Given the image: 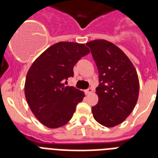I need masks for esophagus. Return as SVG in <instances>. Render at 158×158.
I'll list each match as a JSON object with an SVG mask.
<instances>
[{
	"instance_id": "obj_1",
	"label": "esophagus",
	"mask_w": 158,
	"mask_h": 158,
	"mask_svg": "<svg viewBox=\"0 0 158 158\" xmlns=\"http://www.w3.org/2000/svg\"><path fill=\"white\" fill-rule=\"evenodd\" d=\"M93 92H94V89H93V88H89V89H87V90H85V94H92Z\"/></svg>"
}]
</instances>
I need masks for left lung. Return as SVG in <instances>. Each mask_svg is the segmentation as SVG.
Masks as SVG:
<instances>
[{"label":"left lung","instance_id":"left-lung-1","mask_svg":"<svg viewBox=\"0 0 158 158\" xmlns=\"http://www.w3.org/2000/svg\"><path fill=\"white\" fill-rule=\"evenodd\" d=\"M86 45L98 67L100 82L96 89L98 102L92 107V112L99 124L114 127L130 115L137 103L139 92L137 71L115 44L99 39Z\"/></svg>","mask_w":158,"mask_h":158}]
</instances>
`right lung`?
I'll return each mask as SVG.
<instances>
[{"label":"right lung","instance_id":"obj_1","mask_svg":"<svg viewBox=\"0 0 158 158\" xmlns=\"http://www.w3.org/2000/svg\"><path fill=\"white\" fill-rule=\"evenodd\" d=\"M89 53L84 44L60 42L35 60L26 76L24 94L29 107L43 125L51 129L69 122L84 92L64 81L74 76V64ZM67 81H65L66 83Z\"/></svg>","mask_w":158,"mask_h":158}]
</instances>
